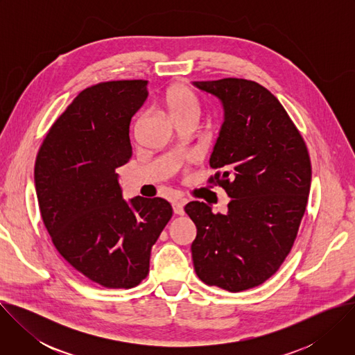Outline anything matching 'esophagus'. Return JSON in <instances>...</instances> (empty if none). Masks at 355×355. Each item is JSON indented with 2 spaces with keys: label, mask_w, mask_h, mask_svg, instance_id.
<instances>
[{
  "label": "esophagus",
  "mask_w": 355,
  "mask_h": 355,
  "mask_svg": "<svg viewBox=\"0 0 355 355\" xmlns=\"http://www.w3.org/2000/svg\"><path fill=\"white\" fill-rule=\"evenodd\" d=\"M187 204V199H175L173 202V209L175 215H184V205Z\"/></svg>",
  "instance_id": "1"
}]
</instances>
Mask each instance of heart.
Returning a JSON list of instances; mask_svg holds the SVG:
<instances>
[{
    "mask_svg": "<svg viewBox=\"0 0 355 355\" xmlns=\"http://www.w3.org/2000/svg\"><path fill=\"white\" fill-rule=\"evenodd\" d=\"M166 104L171 116L178 122L187 118H198L200 103L192 89L185 85H175L168 89Z\"/></svg>",
    "mask_w": 355,
    "mask_h": 355,
    "instance_id": "heart-1",
    "label": "heart"
}]
</instances>
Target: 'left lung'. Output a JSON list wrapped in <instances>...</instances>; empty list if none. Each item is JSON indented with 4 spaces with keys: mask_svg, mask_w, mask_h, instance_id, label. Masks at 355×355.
<instances>
[{
    "mask_svg": "<svg viewBox=\"0 0 355 355\" xmlns=\"http://www.w3.org/2000/svg\"><path fill=\"white\" fill-rule=\"evenodd\" d=\"M216 95L225 122L211 156L208 182L232 200L214 214L192 200L196 226L191 251L198 278L229 292L254 288L274 275L295 243L306 209L312 167L308 147L279 101L244 78L195 81Z\"/></svg>",
    "mask_w": 355,
    "mask_h": 355,
    "instance_id": "8db88e82",
    "label": "left lung"
}]
</instances>
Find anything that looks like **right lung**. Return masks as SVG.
I'll return each mask as SVG.
<instances>
[{"label":"right lung","instance_id":"1","mask_svg":"<svg viewBox=\"0 0 355 355\" xmlns=\"http://www.w3.org/2000/svg\"><path fill=\"white\" fill-rule=\"evenodd\" d=\"M146 80L104 81L83 89L46 133L35 163L43 223L60 256L89 281L139 285L150 251L173 216L163 198L122 199L115 170L132 157V116Z\"/></svg>","mask_w":355,"mask_h":355}]
</instances>
